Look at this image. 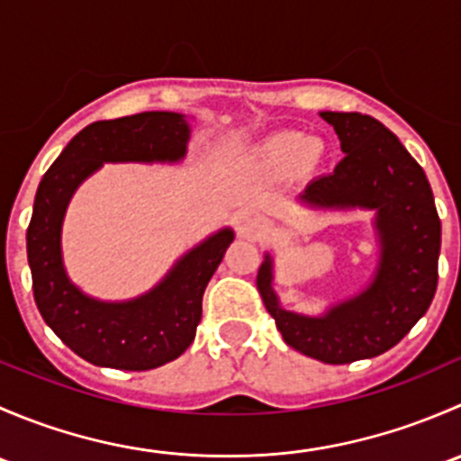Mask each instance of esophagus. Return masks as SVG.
<instances>
[{
	"instance_id": "esophagus-1",
	"label": "esophagus",
	"mask_w": 461,
	"mask_h": 461,
	"mask_svg": "<svg viewBox=\"0 0 461 461\" xmlns=\"http://www.w3.org/2000/svg\"><path fill=\"white\" fill-rule=\"evenodd\" d=\"M240 234H243L245 239H260V236L265 234V222L257 216L245 218V221L240 222Z\"/></svg>"
}]
</instances>
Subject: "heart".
Masks as SVG:
<instances>
[{
    "instance_id": "heart-1",
    "label": "heart",
    "mask_w": 461,
    "mask_h": 461,
    "mask_svg": "<svg viewBox=\"0 0 461 461\" xmlns=\"http://www.w3.org/2000/svg\"><path fill=\"white\" fill-rule=\"evenodd\" d=\"M310 149H312V144L305 136L283 133V136H276L274 140L267 142L265 153H267L269 162H274V165H294V162L303 160L308 156Z\"/></svg>"
}]
</instances>
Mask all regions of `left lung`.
Here are the masks:
<instances>
[{
	"instance_id": "obj_1",
	"label": "left lung",
	"mask_w": 461,
	"mask_h": 461,
	"mask_svg": "<svg viewBox=\"0 0 461 461\" xmlns=\"http://www.w3.org/2000/svg\"><path fill=\"white\" fill-rule=\"evenodd\" d=\"M341 140L343 160L305 189V201L328 207L376 209L381 263L375 281L325 317L287 312L272 292L269 257L257 287L287 346L323 364H352L397 346L430 308L437 290L441 222L424 169L399 138L364 113L323 111Z\"/></svg>"
}]
</instances>
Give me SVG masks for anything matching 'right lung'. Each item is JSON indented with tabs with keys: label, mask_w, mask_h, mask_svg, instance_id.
Returning <instances> with one entry per match:
<instances>
[{
	"label": "right lung",
	"mask_w": 461,
	"mask_h": 461,
	"mask_svg": "<svg viewBox=\"0 0 461 461\" xmlns=\"http://www.w3.org/2000/svg\"><path fill=\"white\" fill-rule=\"evenodd\" d=\"M187 138L185 118L169 111L93 122L67 144L37 187L26 231L32 296L46 325L88 364L151 370L178 359L196 337L204 287L234 240L230 230L192 249L156 290L129 303L88 299L71 285L59 254L64 209L88 174L102 162L178 160Z\"/></svg>",
	"instance_id": "right-lung-1"
}]
</instances>
